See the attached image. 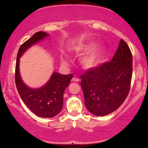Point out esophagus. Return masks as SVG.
Masks as SVG:
<instances>
[{"instance_id": "esophagus-1", "label": "esophagus", "mask_w": 148, "mask_h": 148, "mask_svg": "<svg viewBox=\"0 0 148 148\" xmlns=\"http://www.w3.org/2000/svg\"><path fill=\"white\" fill-rule=\"evenodd\" d=\"M80 80H79V79H78V78H77V77H73L72 78V79H71V82H79Z\"/></svg>"}]
</instances>
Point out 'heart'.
Wrapping results in <instances>:
<instances>
[{
	"label": "heart",
	"mask_w": 148,
	"mask_h": 148,
	"mask_svg": "<svg viewBox=\"0 0 148 148\" xmlns=\"http://www.w3.org/2000/svg\"><path fill=\"white\" fill-rule=\"evenodd\" d=\"M105 50V47L103 45L95 46V41H89L79 44L75 49L76 52L79 55L86 53L81 59L82 66L86 69H92L99 65ZM62 62L64 64H67L66 59H62Z\"/></svg>",
	"instance_id": "b5f03b06"
}]
</instances>
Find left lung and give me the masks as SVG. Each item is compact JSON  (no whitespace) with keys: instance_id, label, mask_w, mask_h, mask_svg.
<instances>
[{"instance_id":"obj_1","label":"left lung","mask_w":148,"mask_h":148,"mask_svg":"<svg viewBox=\"0 0 148 148\" xmlns=\"http://www.w3.org/2000/svg\"><path fill=\"white\" fill-rule=\"evenodd\" d=\"M132 74V53L121 39L111 62L89 69L80 77L86 109L97 116L115 111L127 97Z\"/></svg>"}]
</instances>
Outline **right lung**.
I'll use <instances>...</instances> for the list:
<instances>
[{
  "label": "right lung",
  "mask_w": 148,
  "mask_h": 148,
  "mask_svg": "<svg viewBox=\"0 0 148 148\" xmlns=\"http://www.w3.org/2000/svg\"><path fill=\"white\" fill-rule=\"evenodd\" d=\"M49 34L44 31L36 33L21 46L17 54L16 65V85L24 104L40 117L49 118L57 115L63 107V96L66 88L72 79V74L63 75L53 72L45 85L40 88H31L22 80L19 71V62L22 55L31 46L42 41Z\"/></svg>",
  "instance_id": "obj_1"
}]
</instances>
